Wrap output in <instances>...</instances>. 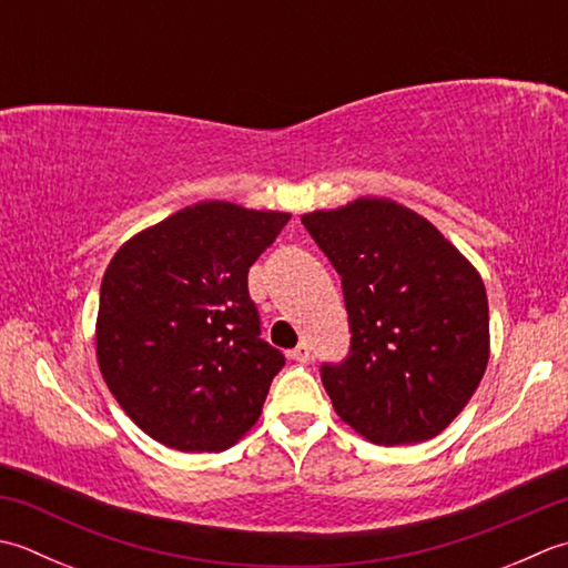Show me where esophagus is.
<instances>
[{
  "label": "esophagus",
  "mask_w": 568,
  "mask_h": 568,
  "mask_svg": "<svg viewBox=\"0 0 568 568\" xmlns=\"http://www.w3.org/2000/svg\"><path fill=\"white\" fill-rule=\"evenodd\" d=\"M287 357H291L293 362H300V364H305V362H310V357H313V347H310L307 342H303V344H297L295 349H291L287 352Z\"/></svg>",
  "instance_id": "esophagus-1"
}]
</instances>
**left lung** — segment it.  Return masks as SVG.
Listing matches in <instances>:
<instances>
[{
  "label": "left lung",
  "instance_id": "left-lung-1",
  "mask_svg": "<svg viewBox=\"0 0 568 568\" xmlns=\"http://www.w3.org/2000/svg\"><path fill=\"white\" fill-rule=\"evenodd\" d=\"M342 277L349 352L322 362L337 416L376 446H410L470 402L490 357L480 275L424 216L357 199L303 216Z\"/></svg>",
  "mask_w": 568,
  "mask_h": 568
}]
</instances>
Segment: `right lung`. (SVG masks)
Returning <instances> with one entry per match:
<instances>
[{
    "label": "right lung",
    "instance_id": "right-lung-1",
    "mask_svg": "<svg viewBox=\"0 0 568 568\" xmlns=\"http://www.w3.org/2000/svg\"><path fill=\"white\" fill-rule=\"evenodd\" d=\"M287 221L281 211L202 202L113 255L100 283L98 364L154 440L216 453L258 420L285 357L261 337L248 268Z\"/></svg>",
    "mask_w": 568,
    "mask_h": 568
}]
</instances>
